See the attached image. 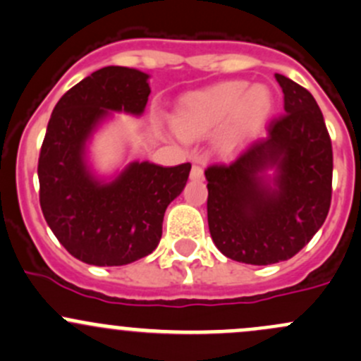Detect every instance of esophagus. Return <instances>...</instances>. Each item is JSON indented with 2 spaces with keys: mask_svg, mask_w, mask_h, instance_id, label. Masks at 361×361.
Listing matches in <instances>:
<instances>
[{
  "mask_svg": "<svg viewBox=\"0 0 361 361\" xmlns=\"http://www.w3.org/2000/svg\"><path fill=\"white\" fill-rule=\"evenodd\" d=\"M191 179L192 180H203V169L202 166L195 165L191 169Z\"/></svg>",
  "mask_w": 361,
  "mask_h": 361,
  "instance_id": "1",
  "label": "esophagus"
}]
</instances>
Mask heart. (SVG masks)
<instances>
[{
  "label": "heart",
  "instance_id": "b5f03b06",
  "mask_svg": "<svg viewBox=\"0 0 361 361\" xmlns=\"http://www.w3.org/2000/svg\"><path fill=\"white\" fill-rule=\"evenodd\" d=\"M273 109V94L264 85L248 88L245 81H224L189 95L176 113L182 137H203L224 126L217 137L221 153L229 154L257 130Z\"/></svg>",
  "mask_w": 361,
  "mask_h": 361
}]
</instances>
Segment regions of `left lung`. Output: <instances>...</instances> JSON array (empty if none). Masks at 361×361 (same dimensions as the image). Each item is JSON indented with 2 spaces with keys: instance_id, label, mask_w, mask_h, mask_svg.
Segmentation results:
<instances>
[{
  "instance_id": "left-lung-1",
  "label": "left lung",
  "mask_w": 361,
  "mask_h": 361,
  "mask_svg": "<svg viewBox=\"0 0 361 361\" xmlns=\"http://www.w3.org/2000/svg\"><path fill=\"white\" fill-rule=\"evenodd\" d=\"M274 78L285 95L283 116L235 161L205 170L215 247L254 266L288 261L306 247L332 198V142L317 100L283 74Z\"/></svg>"
}]
</instances>
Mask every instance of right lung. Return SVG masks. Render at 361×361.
<instances>
[{
    "mask_svg": "<svg viewBox=\"0 0 361 361\" xmlns=\"http://www.w3.org/2000/svg\"><path fill=\"white\" fill-rule=\"evenodd\" d=\"M149 74L107 66L62 95L47 126L38 161L39 205L62 247L92 266H125L161 240L166 207L188 182L189 163L130 161L111 176L97 172L94 135L114 113L142 116Z\"/></svg>",
    "mask_w": 361,
    "mask_h": 361,
    "instance_id": "add662e5",
    "label": "right lung"
}]
</instances>
